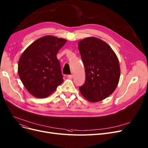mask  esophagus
Wrapping results in <instances>:
<instances>
[{"label":"esophagus","mask_w":148,"mask_h":148,"mask_svg":"<svg viewBox=\"0 0 148 148\" xmlns=\"http://www.w3.org/2000/svg\"><path fill=\"white\" fill-rule=\"evenodd\" d=\"M73 77V75H68V78H69V79H72Z\"/></svg>","instance_id":"esophagus-1"}]
</instances>
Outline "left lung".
<instances>
[{
	"label": "left lung",
	"instance_id": "left-lung-1",
	"mask_svg": "<svg viewBox=\"0 0 148 148\" xmlns=\"http://www.w3.org/2000/svg\"><path fill=\"white\" fill-rule=\"evenodd\" d=\"M84 64L86 80L79 88L90 102L102 100L113 92L120 77L118 58L110 46L95 37L86 38L78 42Z\"/></svg>",
	"mask_w": 148,
	"mask_h": 148
}]
</instances>
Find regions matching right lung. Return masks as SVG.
Returning a JSON list of instances; mask_svg holds the SVG:
<instances>
[{"mask_svg":"<svg viewBox=\"0 0 148 148\" xmlns=\"http://www.w3.org/2000/svg\"><path fill=\"white\" fill-rule=\"evenodd\" d=\"M67 40L53 36L40 38L29 45L18 62V75L29 92L46 98L63 82L57 53Z\"/></svg>","mask_w":148,"mask_h":148,"instance_id":"right-lung-1","label":"right lung"}]
</instances>
